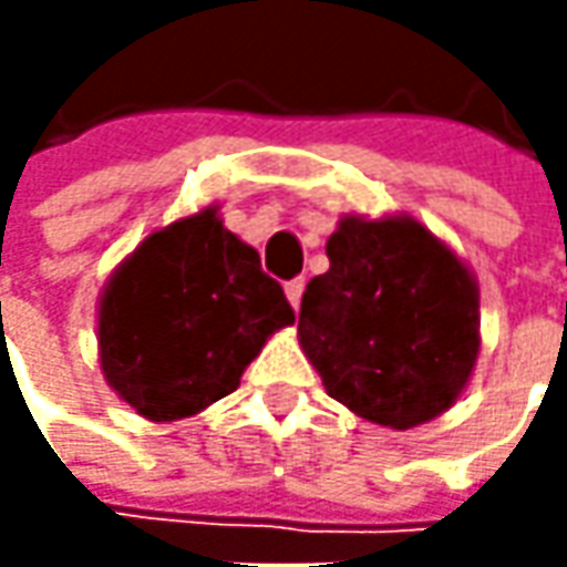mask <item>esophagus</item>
I'll use <instances>...</instances> for the list:
<instances>
[{
    "mask_svg": "<svg viewBox=\"0 0 567 567\" xmlns=\"http://www.w3.org/2000/svg\"><path fill=\"white\" fill-rule=\"evenodd\" d=\"M284 290H287V299H290V306H293V309H299V302H302V290H306V280H302V277H293V280H290V284H287Z\"/></svg>",
    "mask_w": 567,
    "mask_h": 567,
    "instance_id": "34e87169",
    "label": "esophagus"
}]
</instances>
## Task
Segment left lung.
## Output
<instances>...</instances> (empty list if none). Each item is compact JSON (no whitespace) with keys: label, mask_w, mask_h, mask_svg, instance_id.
Wrapping results in <instances>:
<instances>
[{"label":"left lung","mask_w":567,"mask_h":567,"mask_svg":"<svg viewBox=\"0 0 567 567\" xmlns=\"http://www.w3.org/2000/svg\"><path fill=\"white\" fill-rule=\"evenodd\" d=\"M331 268L309 280L299 347L324 391L357 416L413 429L464 394L480 357V284L410 214H343Z\"/></svg>","instance_id":"1"}]
</instances>
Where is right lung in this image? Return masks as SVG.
I'll list each match as a JSON object with an SVG mask.
<instances>
[{"instance_id": "1", "label": "right lung", "mask_w": 567, "mask_h": 567, "mask_svg": "<svg viewBox=\"0 0 567 567\" xmlns=\"http://www.w3.org/2000/svg\"><path fill=\"white\" fill-rule=\"evenodd\" d=\"M217 210L154 229L100 293L103 379L151 423L186 420L233 394L274 331L296 321L284 287Z\"/></svg>"}]
</instances>
